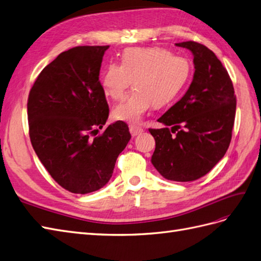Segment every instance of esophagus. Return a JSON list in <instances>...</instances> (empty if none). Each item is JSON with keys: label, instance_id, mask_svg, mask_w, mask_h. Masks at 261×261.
<instances>
[{"label": "esophagus", "instance_id": "esophagus-1", "mask_svg": "<svg viewBox=\"0 0 261 261\" xmlns=\"http://www.w3.org/2000/svg\"><path fill=\"white\" fill-rule=\"evenodd\" d=\"M129 130H130V133H131V135H132L133 137L141 135V133L143 132V129L141 128V126L136 125V124H131V125H130V128H129Z\"/></svg>", "mask_w": 261, "mask_h": 261}]
</instances>
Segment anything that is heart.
Segmentation results:
<instances>
[{
    "label": "heart",
    "mask_w": 261,
    "mask_h": 261,
    "mask_svg": "<svg viewBox=\"0 0 261 261\" xmlns=\"http://www.w3.org/2000/svg\"><path fill=\"white\" fill-rule=\"evenodd\" d=\"M191 75L188 58L160 47L126 48L121 63H111L101 79L107 96L119 100L132 84L136 88L113 108L120 121L138 123L153 105H169L183 89Z\"/></svg>",
    "instance_id": "b5f03b06"
}]
</instances>
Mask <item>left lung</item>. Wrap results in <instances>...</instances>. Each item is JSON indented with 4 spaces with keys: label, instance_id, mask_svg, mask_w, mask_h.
Instances as JSON below:
<instances>
[{
    "label": "left lung",
    "instance_id": "left-lung-1",
    "mask_svg": "<svg viewBox=\"0 0 261 261\" xmlns=\"http://www.w3.org/2000/svg\"><path fill=\"white\" fill-rule=\"evenodd\" d=\"M175 45L192 51L195 71L185 95L158 119L164 128L149 129L155 139L151 162L164 178L191 182L207 174L228 149L236 96L211 49L192 41Z\"/></svg>",
    "mask_w": 261,
    "mask_h": 261
}]
</instances>
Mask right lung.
Masks as SVG:
<instances>
[{
  "instance_id": "1",
  "label": "right lung",
  "mask_w": 261,
  "mask_h": 261,
  "mask_svg": "<svg viewBox=\"0 0 261 261\" xmlns=\"http://www.w3.org/2000/svg\"><path fill=\"white\" fill-rule=\"evenodd\" d=\"M108 48L77 46L63 51L39 73L29 95L33 149L50 176L75 194L103 188L131 139L123 121L96 137L109 116L99 80Z\"/></svg>"
}]
</instances>
